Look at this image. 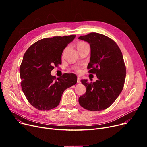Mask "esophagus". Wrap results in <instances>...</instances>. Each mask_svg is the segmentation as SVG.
Listing matches in <instances>:
<instances>
[{
    "instance_id": "34e87169",
    "label": "esophagus",
    "mask_w": 147,
    "mask_h": 147,
    "mask_svg": "<svg viewBox=\"0 0 147 147\" xmlns=\"http://www.w3.org/2000/svg\"><path fill=\"white\" fill-rule=\"evenodd\" d=\"M77 82H78V83H81L80 77H78V81H77Z\"/></svg>"
}]
</instances>
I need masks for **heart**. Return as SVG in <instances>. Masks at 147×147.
Masks as SVG:
<instances>
[{
    "label": "heart",
    "instance_id": "1",
    "mask_svg": "<svg viewBox=\"0 0 147 147\" xmlns=\"http://www.w3.org/2000/svg\"><path fill=\"white\" fill-rule=\"evenodd\" d=\"M84 44H86V43H84V42H79L78 43V45H77V46H82V45H84Z\"/></svg>",
    "mask_w": 147,
    "mask_h": 147
}]
</instances>
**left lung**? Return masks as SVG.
I'll use <instances>...</instances> for the list:
<instances>
[{
	"instance_id": "8db88e82",
	"label": "left lung",
	"mask_w": 147,
	"mask_h": 147,
	"mask_svg": "<svg viewBox=\"0 0 147 147\" xmlns=\"http://www.w3.org/2000/svg\"><path fill=\"white\" fill-rule=\"evenodd\" d=\"M79 39L90 44L89 73L96 74L97 80L81 82L86 92L79 98L80 105L88 110L101 111L109 108L119 96L124 86L126 66L122 53L113 40L105 35L90 33Z\"/></svg>"
}]
</instances>
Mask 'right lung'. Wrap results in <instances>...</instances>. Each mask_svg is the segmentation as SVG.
I'll return each instance as SVG.
<instances>
[{
    "label": "right lung",
    "mask_w": 147,
    "mask_h": 147,
    "mask_svg": "<svg viewBox=\"0 0 147 147\" xmlns=\"http://www.w3.org/2000/svg\"><path fill=\"white\" fill-rule=\"evenodd\" d=\"M76 35L43 38L31 45L20 67L21 88L29 103L38 110H49L60 102L64 91L77 83L74 74L57 79L51 72L61 64L64 49Z\"/></svg>",
    "instance_id": "add662e5"
}]
</instances>
